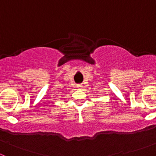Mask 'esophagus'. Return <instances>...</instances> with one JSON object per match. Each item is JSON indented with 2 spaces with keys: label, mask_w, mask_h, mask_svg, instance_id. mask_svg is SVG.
<instances>
[{
  "label": "esophagus",
  "mask_w": 156,
  "mask_h": 156,
  "mask_svg": "<svg viewBox=\"0 0 156 156\" xmlns=\"http://www.w3.org/2000/svg\"><path fill=\"white\" fill-rule=\"evenodd\" d=\"M82 87L83 86L81 85V84H78V85H77V87H78V89H79V90L82 89Z\"/></svg>",
  "instance_id": "obj_1"
}]
</instances>
